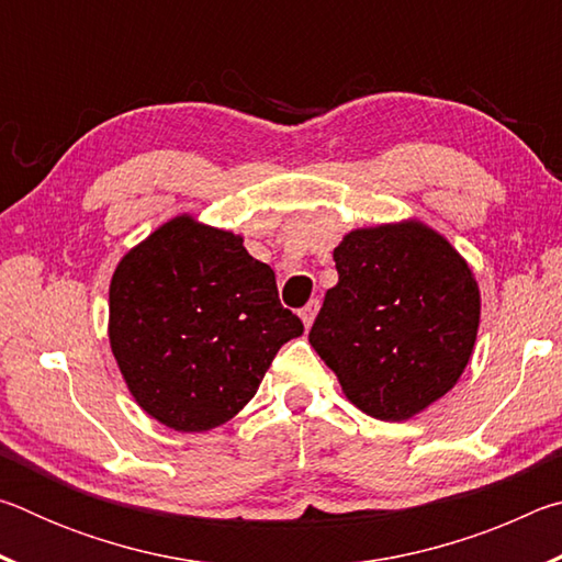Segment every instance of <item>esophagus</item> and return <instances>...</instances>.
<instances>
[{"label":"esophagus","mask_w":562,"mask_h":562,"mask_svg":"<svg viewBox=\"0 0 562 562\" xmlns=\"http://www.w3.org/2000/svg\"><path fill=\"white\" fill-rule=\"evenodd\" d=\"M317 312H319V300H310L307 304H304L302 312H300V317H302V322H304V327H307V329L312 327V322H315Z\"/></svg>","instance_id":"34e87169"}]
</instances>
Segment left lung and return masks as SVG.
Returning a JSON list of instances; mask_svg holds the SVG:
<instances>
[{
    "instance_id": "1",
    "label": "left lung",
    "mask_w": 562,
    "mask_h": 562,
    "mask_svg": "<svg viewBox=\"0 0 562 562\" xmlns=\"http://www.w3.org/2000/svg\"><path fill=\"white\" fill-rule=\"evenodd\" d=\"M310 345L341 392L382 422H406L451 392L475 345L481 294L469 265L418 221L359 227L335 247Z\"/></svg>"
}]
</instances>
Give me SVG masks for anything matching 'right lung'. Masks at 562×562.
I'll return each mask as SVG.
<instances>
[{"label":"right lung","mask_w":562,"mask_h":562,"mask_svg":"<svg viewBox=\"0 0 562 562\" xmlns=\"http://www.w3.org/2000/svg\"><path fill=\"white\" fill-rule=\"evenodd\" d=\"M302 331L280 304L270 265L240 235L190 215L150 233L111 278L113 357L138 406L176 431L231 422Z\"/></svg>","instance_id":"obj_1"}]
</instances>
